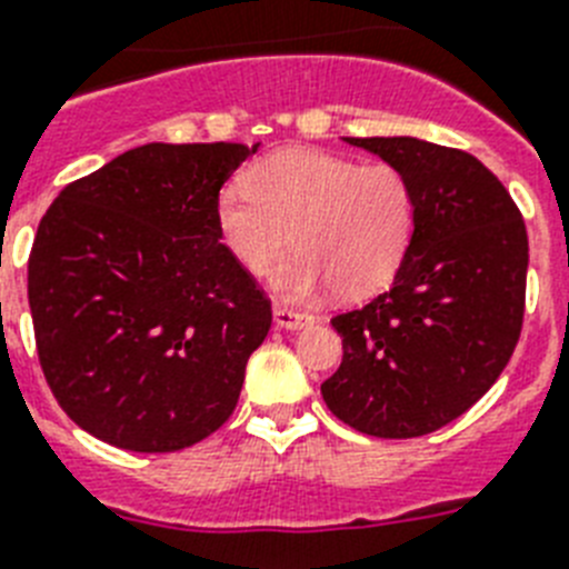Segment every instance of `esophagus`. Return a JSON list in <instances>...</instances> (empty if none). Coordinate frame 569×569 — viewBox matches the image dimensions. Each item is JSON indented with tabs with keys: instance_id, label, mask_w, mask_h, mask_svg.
Returning <instances> with one entry per match:
<instances>
[{
	"instance_id": "esophagus-1",
	"label": "esophagus",
	"mask_w": 569,
	"mask_h": 569,
	"mask_svg": "<svg viewBox=\"0 0 569 569\" xmlns=\"http://www.w3.org/2000/svg\"><path fill=\"white\" fill-rule=\"evenodd\" d=\"M307 321H312V315L298 312V309L286 307V303H274V323L280 329H298Z\"/></svg>"
}]
</instances>
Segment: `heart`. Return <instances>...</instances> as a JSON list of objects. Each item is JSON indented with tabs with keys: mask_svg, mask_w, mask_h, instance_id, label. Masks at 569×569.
I'll list each match as a JSON object with an SVG mask.
<instances>
[{
	"mask_svg": "<svg viewBox=\"0 0 569 569\" xmlns=\"http://www.w3.org/2000/svg\"><path fill=\"white\" fill-rule=\"evenodd\" d=\"M213 222L248 274H262L292 240L271 271L286 298H309L329 283L341 298H365L385 289L408 260L419 196L393 161L280 150L257 161L246 184L219 190Z\"/></svg>",
	"mask_w": 569,
	"mask_h": 569,
	"instance_id": "heart-1",
	"label": "heart"
}]
</instances>
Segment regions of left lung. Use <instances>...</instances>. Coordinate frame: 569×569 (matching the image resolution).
I'll return each instance as SVG.
<instances>
[{
  "label": "left lung",
  "instance_id": "8db88e82",
  "mask_svg": "<svg viewBox=\"0 0 569 569\" xmlns=\"http://www.w3.org/2000/svg\"><path fill=\"white\" fill-rule=\"evenodd\" d=\"M347 141L402 167L419 222L388 292L332 318L343 358L321 396L356 431L422 437L466 413L512 358L527 303V226L469 152L419 138Z\"/></svg>",
  "mask_w": 569,
  "mask_h": 569
}]
</instances>
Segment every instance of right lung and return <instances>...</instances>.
<instances>
[{"mask_svg": "<svg viewBox=\"0 0 569 569\" xmlns=\"http://www.w3.org/2000/svg\"><path fill=\"white\" fill-rule=\"evenodd\" d=\"M254 150L144 144L60 190L28 254L42 376L109 446L161 455L226 425L271 300L219 242L213 202Z\"/></svg>", "mask_w": 569, "mask_h": 569, "instance_id": "add662e5", "label": "right lung"}]
</instances>
